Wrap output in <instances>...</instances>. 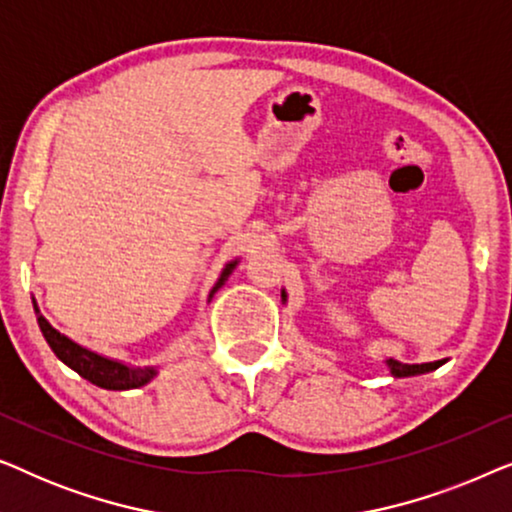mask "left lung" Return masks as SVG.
<instances>
[{
    "label": "left lung",
    "mask_w": 512,
    "mask_h": 512,
    "mask_svg": "<svg viewBox=\"0 0 512 512\" xmlns=\"http://www.w3.org/2000/svg\"><path fill=\"white\" fill-rule=\"evenodd\" d=\"M282 300H286V291L282 289ZM389 368V375L391 377H412V375H424V373H431V370L440 368L445 363L443 361H433V363H401V361H394V359H384Z\"/></svg>",
    "instance_id": "8db88e82"
}]
</instances>
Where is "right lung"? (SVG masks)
Returning a JSON list of instances; mask_svg holds the SVG:
<instances>
[{"instance_id": "obj_1", "label": "right lung", "mask_w": 512, "mask_h": 512, "mask_svg": "<svg viewBox=\"0 0 512 512\" xmlns=\"http://www.w3.org/2000/svg\"><path fill=\"white\" fill-rule=\"evenodd\" d=\"M237 263H240V258H233V261H228L226 265H223L219 279H216L212 291H209L207 303H212L214 293L228 282V277L233 275ZM32 305H34V314H37V324L41 328V333H44L48 347L53 349V354L58 356L65 366L72 368L74 373H79L83 380L93 382L95 387H102L109 391L139 389V387H144V384H149L153 377L158 375V370H160L158 366H132V363L111 359V356H104L100 352H93V349L79 345V342L69 338V335L60 333L58 328H55L51 321L41 314L37 300L34 298H32Z\"/></svg>"}]
</instances>
